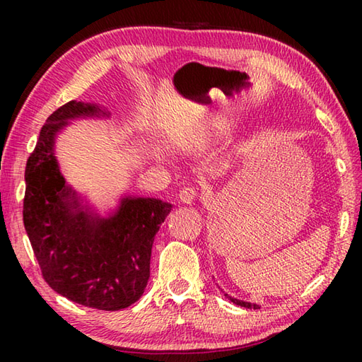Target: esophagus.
I'll return each mask as SVG.
<instances>
[{"label":"esophagus","instance_id":"34e87169","mask_svg":"<svg viewBox=\"0 0 362 362\" xmlns=\"http://www.w3.org/2000/svg\"><path fill=\"white\" fill-rule=\"evenodd\" d=\"M196 196H197V191L194 188H191V187L183 188L180 193H179V202L180 204H185V205H189V204L194 202Z\"/></svg>","mask_w":362,"mask_h":362}]
</instances>
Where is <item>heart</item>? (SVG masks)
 I'll list each match as a JSON object with an SVG mask.
<instances>
[{
	"instance_id": "heart-1",
	"label": "heart",
	"mask_w": 362,
	"mask_h": 362,
	"mask_svg": "<svg viewBox=\"0 0 362 362\" xmlns=\"http://www.w3.org/2000/svg\"><path fill=\"white\" fill-rule=\"evenodd\" d=\"M230 130H232V124H230V121L226 117H222V115H216V117H213L204 126L201 135H199L201 136L199 140H202V141L218 140V138L227 136L230 134Z\"/></svg>"
}]
</instances>
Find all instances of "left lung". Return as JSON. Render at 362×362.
<instances>
[{
  "instance_id": "1",
  "label": "left lung",
  "mask_w": 362,
  "mask_h": 362,
  "mask_svg": "<svg viewBox=\"0 0 362 362\" xmlns=\"http://www.w3.org/2000/svg\"><path fill=\"white\" fill-rule=\"evenodd\" d=\"M226 297L230 300V302H233L235 305H240V306H244V308H249V310H258L259 306L257 305V303H250V302H244V300H238V298H235V297H232V296H228V294H226Z\"/></svg>"
}]
</instances>
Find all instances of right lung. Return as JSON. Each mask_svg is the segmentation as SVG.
<instances>
[{"label": "right lung", "instance_id": "add662e5", "mask_svg": "<svg viewBox=\"0 0 362 362\" xmlns=\"http://www.w3.org/2000/svg\"><path fill=\"white\" fill-rule=\"evenodd\" d=\"M110 117L96 104L70 101L42 127L26 163L23 222L45 281L74 303L118 311L143 296L151 250L173 205L153 197L122 196L101 216L60 173L56 136L71 119Z\"/></svg>", "mask_w": 362, "mask_h": 362}]
</instances>
